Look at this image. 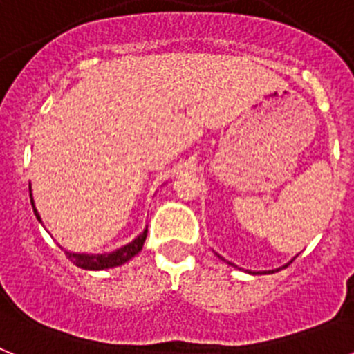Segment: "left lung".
<instances>
[{
  "mask_svg": "<svg viewBox=\"0 0 354 354\" xmlns=\"http://www.w3.org/2000/svg\"><path fill=\"white\" fill-rule=\"evenodd\" d=\"M283 268H287V266H283ZM274 271H280V270H274ZM274 271H270V273H274Z\"/></svg>",
  "mask_w": 354,
  "mask_h": 354,
  "instance_id": "1",
  "label": "left lung"
}]
</instances>
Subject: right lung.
<instances>
[{
	"label": "right lung",
	"mask_w": 354,
	"mask_h": 354,
	"mask_svg": "<svg viewBox=\"0 0 354 354\" xmlns=\"http://www.w3.org/2000/svg\"><path fill=\"white\" fill-rule=\"evenodd\" d=\"M30 198H31V205H33V212H35L37 220L40 221V214L35 209V204H33V196H31V193H30ZM145 239H147V228L140 234L138 237H136V239L131 241L129 245L122 246V248L115 250V252L111 253L88 255V253H74L65 250V255H67V259L72 262V264H76L77 268H81V270H92V271L108 270V268H117V266H122L124 262L133 259L134 255H138V253L142 252Z\"/></svg>",
	"instance_id": "obj_1"
}]
</instances>
